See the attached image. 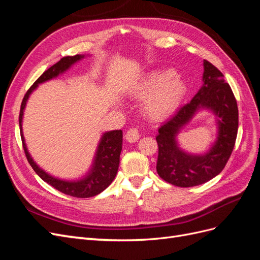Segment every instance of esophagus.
I'll use <instances>...</instances> for the list:
<instances>
[{
	"label": "esophagus",
	"instance_id": "1",
	"mask_svg": "<svg viewBox=\"0 0 260 260\" xmlns=\"http://www.w3.org/2000/svg\"><path fill=\"white\" fill-rule=\"evenodd\" d=\"M139 137H140L139 132L136 128L128 129L126 135H125V139H126L128 142H136L139 139Z\"/></svg>",
	"mask_w": 260,
	"mask_h": 260
}]
</instances>
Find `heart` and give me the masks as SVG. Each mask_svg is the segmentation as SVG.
<instances>
[{"label":"heart","instance_id":"heart-1","mask_svg":"<svg viewBox=\"0 0 260 260\" xmlns=\"http://www.w3.org/2000/svg\"><path fill=\"white\" fill-rule=\"evenodd\" d=\"M135 98H146L144 113L151 121H163L177 110L187 93V85L179 75L170 70L146 73L129 87Z\"/></svg>","mask_w":260,"mask_h":260}]
</instances>
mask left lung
<instances>
[{
  "instance_id": "1",
  "label": "left lung",
  "mask_w": 260,
  "mask_h": 260,
  "mask_svg": "<svg viewBox=\"0 0 260 260\" xmlns=\"http://www.w3.org/2000/svg\"><path fill=\"white\" fill-rule=\"evenodd\" d=\"M202 86L191 102L158 127L156 172L174 186H200L220 174L236 144L239 111L237 100L222 73L207 60L203 61ZM206 110L214 116L216 138L206 152L189 153L179 145L178 136L191 119Z\"/></svg>"
}]
</instances>
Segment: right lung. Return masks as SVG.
<instances>
[{"label":"right lung","instance_id":"right-lung-1","mask_svg":"<svg viewBox=\"0 0 260 260\" xmlns=\"http://www.w3.org/2000/svg\"><path fill=\"white\" fill-rule=\"evenodd\" d=\"M87 56L89 55H75L63 57L62 59H60L57 63L52 66L51 68L47 69L35 82V84L30 87V89L27 91V94L24 95L19 114V127L22 145L24 149V153H26V156L30 165L32 166V169L35 170V172L39 175V177L41 179H43L45 182L49 183L52 187H54L58 191L62 192V193L74 198L95 197L99 194L100 192H103L113 181L119 170L120 155L122 151L123 132L121 129L105 132L99 139L93 162H91L90 167L86 172V174H84L82 177L79 178L64 179L56 177V176L47 173L33 160V157L31 156L28 147L26 145V140H24L22 131V119L29 97L33 91L39 87L40 84H43V83L47 81L58 78L59 75L66 73L69 69H71V67L73 64L81 61L82 59H84Z\"/></svg>","mask_w":260,"mask_h":260}]
</instances>
